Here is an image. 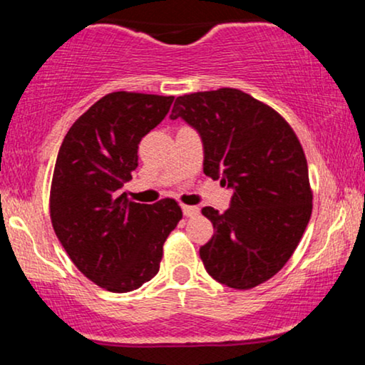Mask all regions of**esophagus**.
<instances>
[{"mask_svg":"<svg viewBox=\"0 0 365 365\" xmlns=\"http://www.w3.org/2000/svg\"><path fill=\"white\" fill-rule=\"evenodd\" d=\"M182 211L185 217H194L199 215V207L197 206H182Z\"/></svg>","mask_w":365,"mask_h":365,"instance_id":"obj_1","label":"esophagus"}]
</instances>
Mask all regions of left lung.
<instances>
[{"instance_id":"8db88e82","label":"left lung","mask_w":365,"mask_h":365,"mask_svg":"<svg viewBox=\"0 0 365 365\" xmlns=\"http://www.w3.org/2000/svg\"><path fill=\"white\" fill-rule=\"evenodd\" d=\"M199 132L204 173L233 190L223 215L204 207L215 235L199 254L216 282L249 290L295 252L312 212L307 159L287 120L238 89L180 96L170 115Z\"/></svg>"}]
</instances>
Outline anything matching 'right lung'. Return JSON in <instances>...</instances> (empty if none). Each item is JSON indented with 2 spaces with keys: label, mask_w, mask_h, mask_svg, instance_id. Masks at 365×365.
Listing matches in <instances>:
<instances>
[{
  "label": "right lung",
  "mask_w": 365,
  "mask_h": 365,
  "mask_svg": "<svg viewBox=\"0 0 365 365\" xmlns=\"http://www.w3.org/2000/svg\"><path fill=\"white\" fill-rule=\"evenodd\" d=\"M173 99L111 92L61 142L49 195L54 233L78 271L108 292H132L154 278L163 244L182 220L177 200L150 206L121 192L139 165L142 137L168 115Z\"/></svg>",
  "instance_id": "right-lung-1"
}]
</instances>
